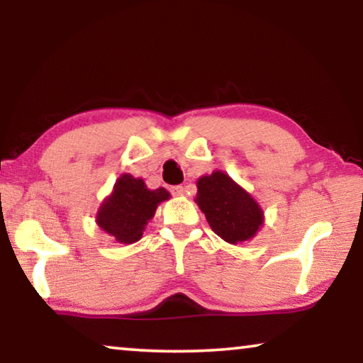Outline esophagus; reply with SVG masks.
Wrapping results in <instances>:
<instances>
[{"instance_id":"34e87169","label":"esophagus","mask_w":363,"mask_h":363,"mask_svg":"<svg viewBox=\"0 0 363 363\" xmlns=\"http://www.w3.org/2000/svg\"><path fill=\"white\" fill-rule=\"evenodd\" d=\"M169 192L173 194V195H176V196H181V195L186 194V187H182V186H173V187H169Z\"/></svg>"}]
</instances>
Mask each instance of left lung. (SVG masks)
I'll list each match as a JSON object with an SVG mask.
<instances>
[{
    "label": "left lung",
    "mask_w": 363,
    "mask_h": 363,
    "mask_svg": "<svg viewBox=\"0 0 363 363\" xmlns=\"http://www.w3.org/2000/svg\"><path fill=\"white\" fill-rule=\"evenodd\" d=\"M195 201L205 213L214 233L229 243L255 237L262 224V211L251 195L238 187L229 176L214 171L196 181Z\"/></svg>",
    "instance_id": "8db88e82"
}]
</instances>
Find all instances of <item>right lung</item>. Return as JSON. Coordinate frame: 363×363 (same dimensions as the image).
<instances>
[{"mask_svg":"<svg viewBox=\"0 0 363 363\" xmlns=\"http://www.w3.org/2000/svg\"><path fill=\"white\" fill-rule=\"evenodd\" d=\"M167 189L149 190L143 179L123 174L112 195L97 213V224L120 243H134L143 237L145 225L155 214L160 201L168 200Z\"/></svg>","mask_w":363,"mask_h":363,"instance_id":"obj_1","label":"right lung"}]
</instances>
